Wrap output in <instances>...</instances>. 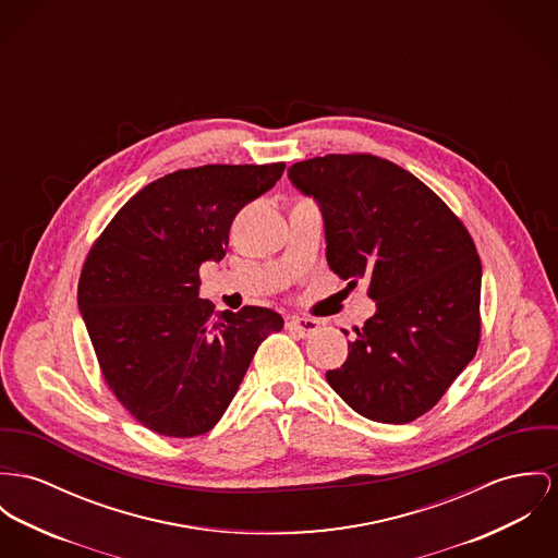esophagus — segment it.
<instances>
[{
	"label": "esophagus",
	"instance_id": "esophagus-1",
	"mask_svg": "<svg viewBox=\"0 0 558 558\" xmlns=\"http://www.w3.org/2000/svg\"><path fill=\"white\" fill-rule=\"evenodd\" d=\"M318 327H320V323H318L316 318H301V316H293V318H289V320H287V329H289V331H293V333H298L300 338H310V336H314V333L318 331Z\"/></svg>",
	"mask_w": 558,
	"mask_h": 558
}]
</instances>
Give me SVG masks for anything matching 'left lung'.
Instances as JSON below:
<instances>
[{"label": "left lung", "mask_w": 558, "mask_h": 558, "mask_svg": "<svg viewBox=\"0 0 558 558\" xmlns=\"http://www.w3.org/2000/svg\"><path fill=\"white\" fill-rule=\"evenodd\" d=\"M289 180L320 208L329 267L350 289L365 280L376 301L327 383L369 421H416L480 342L470 231L416 175L374 155L314 157L291 166Z\"/></svg>", "instance_id": "obj_1"}]
</instances>
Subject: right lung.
I'll list each match as a JSON object with an SVG mask.
<instances>
[{"label": "right lung", "mask_w": 558, "mask_h": 558, "mask_svg": "<svg viewBox=\"0 0 558 558\" xmlns=\"http://www.w3.org/2000/svg\"><path fill=\"white\" fill-rule=\"evenodd\" d=\"M269 166H202L168 173L97 238L81 274L78 307L106 385L129 414L166 437L215 427L258 343L280 331L278 312H216L199 298V267L220 260L235 215L284 172Z\"/></svg>", "instance_id": "obj_1"}]
</instances>
